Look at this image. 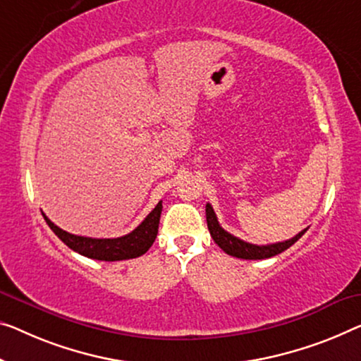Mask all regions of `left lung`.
<instances>
[{
    "label": "left lung",
    "mask_w": 361,
    "mask_h": 361,
    "mask_svg": "<svg viewBox=\"0 0 361 361\" xmlns=\"http://www.w3.org/2000/svg\"><path fill=\"white\" fill-rule=\"evenodd\" d=\"M206 219H207V228L209 232H211V236L214 238L215 243L227 252V255L240 257V259H267V257L281 255L282 251L288 250L293 243H297L301 236L305 235L306 230H308V228L301 230V232L298 235H295L293 238L279 241V243L252 245L236 238V236H233L232 233H228L227 230L220 227L217 215H215L211 204H206Z\"/></svg>",
    "instance_id": "left-lung-1"
}]
</instances>
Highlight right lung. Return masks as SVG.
<instances>
[{
  "label": "right lung",
  "instance_id": "obj_1",
  "mask_svg": "<svg viewBox=\"0 0 361 361\" xmlns=\"http://www.w3.org/2000/svg\"><path fill=\"white\" fill-rule=\"evenodd\" d=\"M160 214H162V201L152 209V212L131 233L120 236V238H89V236L64 232L42 212L48 227L68 248L85 257H90V259L99 261H123L142 256L152 246L155 236H157Z\"/></svg>",
  "mask_w": 361,
  "mask_h": 361
}]
</instances>
